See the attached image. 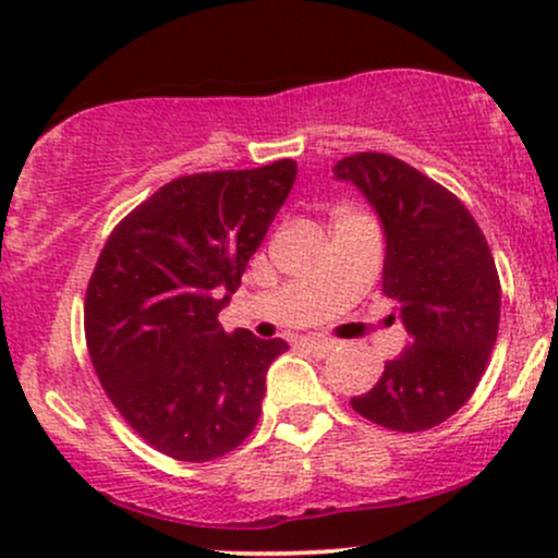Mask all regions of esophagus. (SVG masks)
<instances>
[{
	"label": "esophagus",
	"mask_w": 558,
	"mask_h": 558,
	"mask_svg": "<svg viewBox=\"0 0 558 558\" xmlns=\"http://www.w3.org/2000/svg\"><path fill=\"white\" fill-rule=\"evenodd\" d=\"M301 345H304V349L310 351V354H315V356H328L330 351L336 349V343L325 341V338H304Z\"/></svg>",
	"instance_id": "34e87169"
}]
</instances>
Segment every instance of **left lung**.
Here are the masks:
<instances>
[{"mask_svg":"<svg viewBox=\"0 0 558 558\" xmlns=\"http://www.w3.org/2000/svg\"><path fill=\"white\" fill-rule=\"evenodd\" d=\"M332 175L356 185L380 220L383 291L409 332L351 407L390 430H427L464 407L496 345L501 283L488 241L451 191L401 159L362 151Z\"/></svg>","mask_w":558,"mask_h":558,"instance_id":"1","label":"left lung"}]
</instances>
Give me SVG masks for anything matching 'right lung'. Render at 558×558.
<instances>
[{
    "mask_svg": "<svg viewBox=\"0 0 558 558\" xmlns=\"http://www.w3.org/2000/svg\"><path fill=\"white\" fill-rule=\"evenodd\" d=\"M296 181V162L198 172L112 230L86 291V343L128 425L181 462L233 451L257 425L265 377L288 343L217 315Z\"/></svg>",
    "mask_w": 558,
    "mask_h": 558,
    "instance_id": "obj_1",
    "label": "right lung"
}]
</instances>
